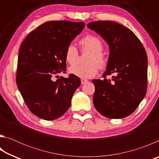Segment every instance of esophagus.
<instances>
[{"instance_id": "34e87169", "label": "esophagus", "mask_w": 159, "mask_h": 159, "mask_svg": "<svg viewBox=\"0 0 159 159\" xmlns=\"http://www.w3.org/2000/svg\"><path fill=\"white\" fill-rule=\"evenodd\" d=\"M80 82H81V84L83 85V84H85V83H87L88 82V80L85 79H80Z\"/></svg>"}]
</instances>
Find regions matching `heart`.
Here are the masks:
<instances>
[{
    "label": "heart",
    "instance_id": "heart-1",
    "mask_svg": "<svg viewBox=\"0 0 159 159\" xmlns=\"http://www.w3.org/2000/svg\"><path fill=\"white\" fill-rule=\"evenodd\" d=\"M79 44L82 51L92 52L88 60L89 64H77L69 68V72L71 74L81 79H89L98 74V66L101 68L105 66L107 64L106 58L102 54L103 43L99 38L92 35H88L82 38L79 41ZM79 59V51L74 45L69 44L65 50V60L69 64L74 65Z\"/></svg>",
    "mask_w": 159,
    "mask_h": 159
}]
</instances>
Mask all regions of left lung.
Segmentation results:
<instances>
[{
    "mask_svg": "<svg viewBox=\"0 0 159 159\" xmlns=\"http://www.w3.org/2000/svg\"><path fill=\"white\" fill-rule=\"evenodd\" d=\"M109 45V57L103 80L94 79V106L104 116L122 118L130 115L144 99L147 86V55L133 31L111 21L88 24ZM114 74L111 80L106 77Z\"/></svg>",
    "mask_w": 159,
    "mask_h": 159,
    "instance_id": "1",
    "label": "left lung"
}]
</instances>
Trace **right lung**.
Instances as JSON below:
<instances>
[{
	"instance_id": "right-lung-1",
	"label": "right lung",
	"mask_w": 159,
	"mask_h": 159,
	"mask_svg": "<svg viewBox=\"0 0 159 159\" xmlns=\"http://www.w3.org/2000/svg\"><path fill=\"white\" fill-rule=\"evenodd\" d=\"M84 22L51 21L32 31L21 43L19 52L16 82L31 113L44 120H55L71 105L80 79L66 73L65 50L85 27Z\"/></svg>"
}]
</instances>
